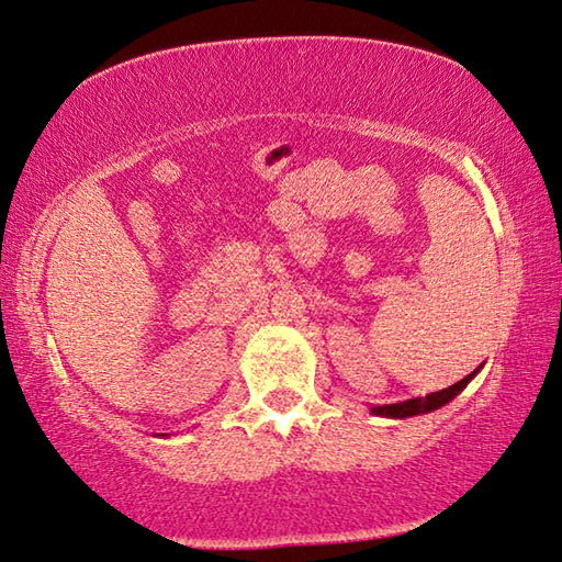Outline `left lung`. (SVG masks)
Instances as JSON below:
<instances>
[{
  "instance_id": "left-lung-1",
  "label": "left lung",
  "mask_w": 562,
  "mask_h": 562,
  "mask_svg": "<svg viewBox=\"0 0 562 562\" xmlns=\"http://www.w3.org/2000/svg\"><path fill=\"white\" fill-rule=\"evenodd\" d=\"M481 369V367H479ZM479 369L471 372L469 376H463L457 384L449 386V389H441L435 393H427L425 398H408V401H401V403H391V405H372V413L374 415H384V417H413V415H423V413H432L441 405H447L449 401H453L459 396V393L465 389V384L479 374Z\"/></svg>"
}]
</instances>
